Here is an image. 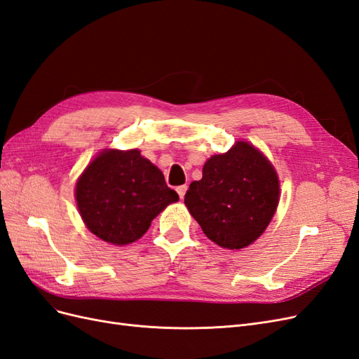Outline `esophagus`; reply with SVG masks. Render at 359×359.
Segmentation results:
<instances>
[{
  "label": "esophagus",
  "instance_id": "1",
  "mask_svg": "<svg viewBox=\"0 0 359 359\" xmlns=\"http://www.w3.org/2000/svg\"><path fill=\"white\" fill-rule=\"evenodd\" d=\"M177 191H178V194H180V198L182 199L184 194H186V191H187V186H186V184H184V186L177 187Z\"/></svg>",
  "mask_w": 359,
  "mask_h": 359
}]
</instances>
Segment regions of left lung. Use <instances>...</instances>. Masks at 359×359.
Segmentation results:
<instances>
[{
	"label": "left lung",
	"mask_w": 359,
	"mask_h": 359,
	"mask_svg": "<svg viewBox=\"0 0 359 359\" xmlns=\"http://www.w3.org/2000/svg\"><path fill=\"white\" fill-rule=\"evenodd\" d=\"M277 173L253 145L236 142L212 156L186 193L190 214L203 233L223 248L238 250L264 233L278 205Z\"/></svg>",
	"instance_id": "obj_1"
}]
</instances>
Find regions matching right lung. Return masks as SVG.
Listing matches in <instances>:
<instances>
[{
	"mask_svg": "<svg viewBox=\"0 0 359 359\" xmlns=\"http://www.w3.org/2000/svg\"><path fill=\"white\" fill-rule=\"evenodd\" d=\"M178 193L137 149L103 151L76 184V201L86 227L100 240L126 245L139 240Z\"/></svg>",
	"mask_w": 359,
	"mask_h": 359,
	"instance_id": "add662e5",
	"label": "right lung"
}]
</instances>
